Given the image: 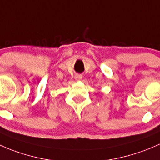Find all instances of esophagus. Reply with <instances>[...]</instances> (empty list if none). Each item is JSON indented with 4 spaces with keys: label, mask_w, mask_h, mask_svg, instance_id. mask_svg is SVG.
<instances>
[{
    "label": "esophagus",
    "mask_w": 160,
    "mask_h": 160,
    "mask_svg": "<svg viewBox=\"0 0 160 160\" xmlns=\"http://www.w3.org/2000/svg\"><path fill=\"white\" fill-rule=\"evenodd\" d=\"M82 77H83V76H82L81 74L77 73V74H76V75H75V80H81Z\"/></svg>",
    "instance_id": "obj_1"
}]
</instances>
